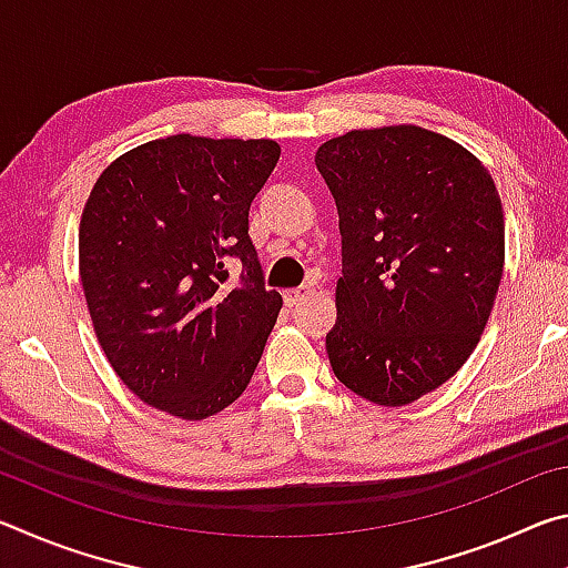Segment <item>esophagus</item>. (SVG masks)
<instances>
[{
    "label": "esophagus",
    "instance_id": "esophagus-1",
    "mask_svg": "<svg viewBox=\"0 0 568 568\" xmlns=\"http://www.w3.org/2000/svg\"><path fill=\"white\" fill-rule=\"evenodd\" d=\"M313 291V287L311 285H301V287H293V291H285L283 293V301H285V305L287 307H295L297 303H301L303 301V297L307 295V293H311Z\"/></svg>",
    "mask_w": 568,
    "mask_h": 568
}]
</instances>
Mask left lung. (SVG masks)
<instances>
[{"label": "left lung", "instance_id": "1", "mask_svg": "<svg viewBox=\"0 0 568 568\" xmlns=\"http://www.w3.org/2000/svg\"><path fill=\"white\" fill-rule=\"evenodd\" d=\"M315 165L341 215L338 321L325 351L345 388L408 406L480 341L504 275V207L474 152L418 124L351 130Z\"/></svg>", "mask_w": 568, "mask_h": 568}]
</instances>
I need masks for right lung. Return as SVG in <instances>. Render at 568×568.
<instances>
[{
  "label": "right lung",
  "mask_w": 568,
  "mask_h": 568,
  "mask_svg": "<svg viewBox=\"0 0 568 568\" xmlns=\"http://www.w3.org/2000/svg\"><path fill=\"white\" fill-rule=\"evenodd\" d=\"M275 140L170 134L124 152L80 220V277L104 355L148 406L182 420L243 396L283 307L265 291L247 210ZM244 265L230 284L226 257Z\"/></svg>",
  "instance_id": "1"
}]
</instances>
